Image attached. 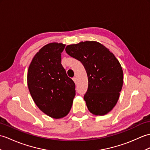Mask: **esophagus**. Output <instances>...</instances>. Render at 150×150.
<instances>
[{
	"label": "esophagus",
	"mask_w": 150,
	"mask_h": 150,
	"mask_svg": "<svg viewBox=\"0 0 150 150\" xmlns=\"http://www.w3.org/2000/svg\"><path fill=\"white\" fill-rule=\"evenodd\" d=\"M73 81H74V82H75V83H76V79L75 77H74V78H73Z\"/></svg>",
	"instance_id": "34e87169"
}]
</instances>
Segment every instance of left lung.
I'll list each match as a JSON object with an SVG mask.
<instances>
[{
	"instance_id": "left-lung-1",
	"label": "left lung",
	"mask_w": 150,
	"mask_h": 150,
	"mask_svg": "<svg viewBox=\"0 0 150 150\" xmlns=\"http://www.w3.org/2000/svg\"><path fill=\"white\" fill-rule=\"evenodd\" d=\"M65 50L85 68L88 88L83 99L90 112L96 116L109 113L117 103L123 86V72L120 62L96 41L69 45Z\"/></svg>"
}]
</instances>
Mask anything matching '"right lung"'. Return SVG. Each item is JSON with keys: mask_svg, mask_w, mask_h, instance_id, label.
<instances>
[{"mask_svg": "<svg viewBox=\"0 0 150 150\" xmlns=\"http://www.w3.org/2000/svg\"><path fill=\"white\" fill-rule=\"evenodd\" d=\"M65 45L51 43L34 55L27 72V85L38 107L55 119L69 113L75 96V84L61 64Z\"/></svg>", "mask_w": 150, "mask_h": 150, "instance_id": "right-lung-1", "label": "right lung"}]
</instances>
